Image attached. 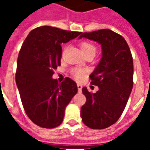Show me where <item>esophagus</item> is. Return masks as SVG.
<instances>
[{"label": "esophagus", "mask_w": 150, "mask_h": 150, "mask_svg": "<svg viewBox=\"0 0 150 150\" xmlns=\"http://www.w3.org/2000/svg\"><path fill=\"white\" fill-rule=\"evenodd\" d=\"M77 87H78V89H79V91L81 92L82 91V86L81 84H78L77 85Z\"/></svg>", "instance_id": "1"}]
</instances>
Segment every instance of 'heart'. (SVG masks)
<instances>
[{"label":"heart","mask_w":150,"mask_h":150,"mask_svg":"<svg viewBox=\"0 0 150 150\" xmlns=\"http://www.w3.org/2000/svg\"><path fill=\"white\" fill-rule=\"evenodd\" d=\"M80 49L82 50V54H84L85 56L87 54H91V53H95L96 54V47L91 43L90 42L88 41H84L80 43ZM85 74V71L82 69H76V70L73 71V75L77 79H81Z\"/></svg>","instance_id":"obj_1"}]
</instances>
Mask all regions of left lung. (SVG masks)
Wrapping results in <instances>:
<instances>
[{
  "label": "left lung",
  "mask_w": 150,
  "mask_h": 150,
  "mask_svg": "<svg viewBox=\"0 0 150 150\" xmlns=\"http://www.w3.org/2000/svg\"><path fill=\"white\" fill-rule=\"evenodd\" d=\"M86 38L101 45L102 57L89 75L91 84L97 86L95 93L82 88L86 102L81 108L83 123L92 129L114 125L123 113L133 87V60L124 37L110 29L83 33Z\"/></svg>",
  "instance_id": "obj_1"
}]
</instances>
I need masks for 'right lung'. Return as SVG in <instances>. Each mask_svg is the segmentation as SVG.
I'll return each instance as SVG.
<instances>
[{
    "mask_svg": "<svg viewBox=\"0 0 150 150\" xmlns=\"http://www.w3.org/2000/svg\"><path fill=\"white\" fill-rule=\"evenodd\" d=\"M81 33L44 25L32 30L22 44L15 82L25 111L36 125L45 128L60 125L66 107L77 93V85L70 78L58 83L52 76L61 65V43Z\"/></svg>",
    "mask_w": 150,
    "mask_h": 150,
    "instance_id": "right-lung-1",
    "label": "right lung"
}]
</instances>
